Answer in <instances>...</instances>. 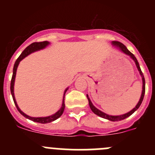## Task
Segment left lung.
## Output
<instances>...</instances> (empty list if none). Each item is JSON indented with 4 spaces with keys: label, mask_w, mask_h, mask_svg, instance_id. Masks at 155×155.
<instances>
[{
    "label": "left lung",
    "mask_w": 155,
    "mask_h": 155,
    "mask_svg": "<svg viewBox=\"0 0 155 155\" xmlns=\"http://www.w3.org/2000/svg\"><path fill=\"white\" fill-rule=\"evenodd\" d=\"M112 46H115V47L118 48L120 51H122L123 53H124V54H127V55L130 56V57L131 58L134 60V61L135 62L136 66H137L138 71L140 72V74L142 77V80H143V90H142V94H141V97H140V101H139L138 104H137V106H136V107H134L132 110L130 111V112H127V113H125V114H123V115H108V114H107V113H105V112H102V111H101L100 109H98L97 108L95 107L93 105V104L91 103V101L90 98H89L88 95L87 94V100H88V104H89V106H90L91 109V111L94 112V113L96 114V115H98V116L101 117V118H105V119L109 120V121H121V120H123V119H125L126 118H127V117H129L130 115H132V114L134 113L135 111H137V109H139V107H140V105H141L142 102H143V98H144L145 91V82L144 76H143V72H142L141 69H140V64H139L138 61H137V59L136 58V57L134 56V54H132V53H131L130 51L127 48L126 46H124L123 43H120V42L112 41Z\"/></svg>",
    "instance_id": "8db88e82"
}]
</instances>
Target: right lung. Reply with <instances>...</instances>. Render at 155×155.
I'll list each match as a JSON object with an SVG mask.
<instances>
[{
    "instance_id": "obj_1",
    "label": "right lung",
    "mask_w": 155,
    "mask_h": 155,
    "mask_svg": "<svg viewBox=\"0 0 155 155\" xmlns=\"http://www.w3.org/2000/svg\"><path fill=\"white\" fill-rule=\"evenodd\" d=\"M50 44L49 42L48 41H43V42H40V43H31V45H29L24 51L21 52V54H20L19 57L17 58V60L15 61V64H14L13 67V70H12V79H11V83H10V91L11 94H12V99H13L14 104H15V107H16L17 109H18V112L21 114L24 117H25L26 118H28L29 120H31V121H34V122L37 123H41V124H46V123H50L51 121H55L56 119H58V118H60L61 116V115L63 114L64 110L65 108V104H64V96L65 93L67 92V91L68 90V87H67L66 90L64 91V97H63V101H62V105L61 109H59L58 112H56L55 113L53 114V115H49V116L46 117H31L29 116V115H26L25 113L22 112V111L20 109V108L18 107V104H17L16 101H15V95H14V84H15V75H16V70L17 68H18V64H19L20 61H21L22 59H24L25 58L27 57L28 55H29L31 53L34 52V51H39V50L43 49L46 47V46H48Z\"/></svg>"
}]
</instances>
